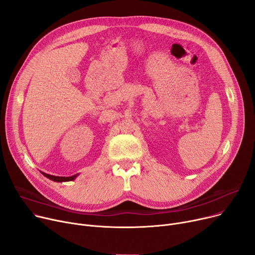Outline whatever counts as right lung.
Wrapping results in <instances>:
<instances>
[{"mask_svg":"<svg viewBox=\"0 0 255 255\" xmlns=\"http://www.w3.org/2000/svg\"><path fill=\"white\" fill-rule=\"evenodd\" d=\"M41 173H42V175H43L44 177H46V178H48V179H50V180H52V181H55V182L72 181V180H74V179L77 177V175H74V176H72V177H56V176L48 175V173H45V172H42V171H41Z\"/></svg>","mask_w":255,"mask_h":255,"instance_id":"obj_1","label":"right lung"}]
</instances>
